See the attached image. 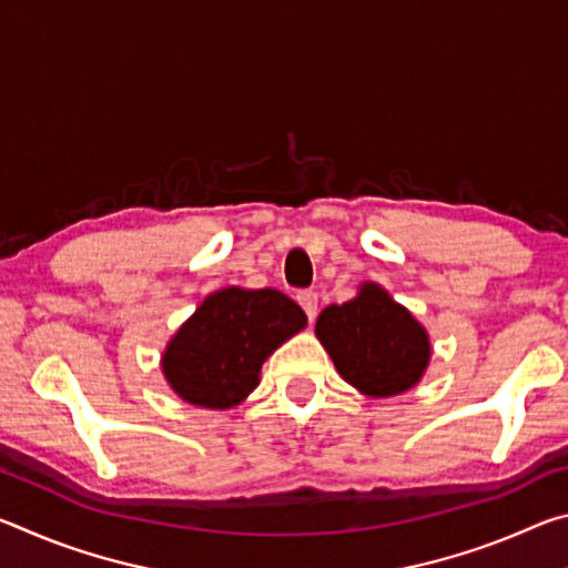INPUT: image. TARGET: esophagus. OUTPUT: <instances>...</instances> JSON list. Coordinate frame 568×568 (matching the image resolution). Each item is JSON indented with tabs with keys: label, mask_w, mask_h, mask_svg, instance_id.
<instances>
[{
	"label": "esophagus",
	"mask_w": 568,
	"mask_h": 568,
	"mask_svg": "<svg viewBox=\"0 0 568 568\" xmlns=\"http://www.w3.org/2000/svg\"><path fill=\"white\" fill-rule=\"evenodd\" d=\"M297 303L307 315V321H315V315H318V293L315 291H301L297 293Z\"/></svg>",
	"instance_id": "34e87169"
}]
</instances>
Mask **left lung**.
<instances>
[{"mask_svg": "<svg viewBox=\"0 0 568 568\" xmlns=\"http://www.w3.org/2000/svg\"><path fill=\"white\" fill-rule=\"evenodd\" d=\"M315 333L343 381L373 398L416 386L430 358L426 331L373 283H365L353 301L325 307Z\"/></svg>", "mask_w": 568, "mask_h": 568, "instance_id": "1", "label": "left lung"}]
</instances>
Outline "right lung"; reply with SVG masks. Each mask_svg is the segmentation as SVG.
<instances>
[{
  "label": "right lung",
  "mask_w": 568,
  "mask_h": 568,
  "mask_svg": "<svg viewBox=\"0 0 568 568\" xmlns=\"http://www.w3.org/2000/svg\"><path fill=\"white\" fill-rule=\"evenodd\" d=\"M305 313L281 291L225 287L197 307L162 355L180 398L203 408H233L261 383L277 345L305 328Z\"/></svg>",
  "instance_id": "obj_1"
}]
</instances>
